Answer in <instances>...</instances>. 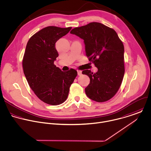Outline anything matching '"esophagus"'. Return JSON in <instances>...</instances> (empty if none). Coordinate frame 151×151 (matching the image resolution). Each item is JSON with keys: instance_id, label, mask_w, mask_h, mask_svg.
<instances>
[{"instance_id": "1", "label": "esophagus", "mask_w": 151, "mask_h": 151, "mask_svg": "<svg viewBox=\"0 0 151 151\" xmlns=\"http://www.w3.org/2000/svg\"><path fill=\"white\" fill-rule=\"evenodd\" d=\"M77 73H78V76H81V75H82V72H81V71L78 70V71H77Z\"/></svg>"}]
</instances>
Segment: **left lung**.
Masks as SVG:
<instances>
[{
    "instance_id": "left-lung-1",
    "label": "left lung",
    "mask_w": 151,
    "mask_h": 151,
    "mask_svg": "<svg viewBox=\"0 0 151 151\" xmlns=\"http://www.w3.org/2000/svg\"><path fill=\"white\" fill-rule=\"evenodd\" d=\"M70 33L84 40L86 55L98 69L96 73L82 71L90 80L86 95L97 102L110 100L119 90L124 74L122 41L113 29L99 22L75 28Z\"/></svg>"
}]
</instances>
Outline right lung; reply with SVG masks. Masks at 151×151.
<instances>
[{"mask_svg":"<svg viewBox=\"0 0 151 151\" xmlns=\"http://www.w3.org/2000/svg\"><path fill=\"white\" fill-rule=\"evenodd\" d=\"M71 29L45 27L32 35L27 44L22 60L24 73L36 96L48 104L64 103L77 76L76 70L64 72L54 64L58 56L55 43Z\"/></svg>","mask_w":151,"mask_h":151,"instance_id":"right-lung-1","label":"right lung"}]
</instances>
